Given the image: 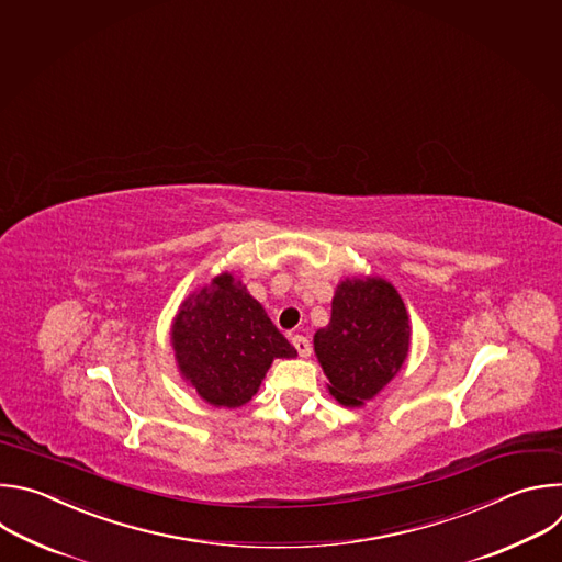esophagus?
<instances>
[{"mask_svg": "<svg viewBox=\"0 0 562 562\" xmlns=\"http://www.w3.org/2000/svg\"><path fill=\"white\" fill-rule=\"evenodd\" d=\"M292 346L296 348L301 359H307L312 355V346H310V341L305 339V336H292Z\"/></svg>", "mask_w": 562, "mask_h": 562, "instance_id": "esophagus-1", "label": "esophagus"}]
</instances>
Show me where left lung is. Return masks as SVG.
Instances as JSON below:
<instances>
[{
	"label": "left lung",
	"mask_w": 562,
	"mask_h": 562,
	"mask_svg": "<svg viewBox=\"0 0 562 562\" xmlns=\"http://www.w3.org/2000/svg\"><path fill=\"white\" fill-rule=\"evenodd\" d=\"M412 321L396 288L381 277H348L334 290L329 323L314 334L327 392L346 407L372 401L403 368Z\"/></svg>",
	"instance_id": "8db88e82"
}]
</instances>
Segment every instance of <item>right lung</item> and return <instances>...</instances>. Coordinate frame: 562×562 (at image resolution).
<instances>
[{
	"label": "right lung",
	"mask_w": 562,
	"mask_h": 562,
	"mask_svg": "<svg viewBox=\"0 0 562 562\" xmlns=\"http://www.w3.org/2000/svg\"><path fill=\"white\" fill-rule=\"evenodd\" d=\"M170 346L186 385L207 405L228 409L252 401L274 359L296 357L235 272L216 274L181 301Z\"/></svg>",
	"instance_id": "add662e5"
}]
</instances>
